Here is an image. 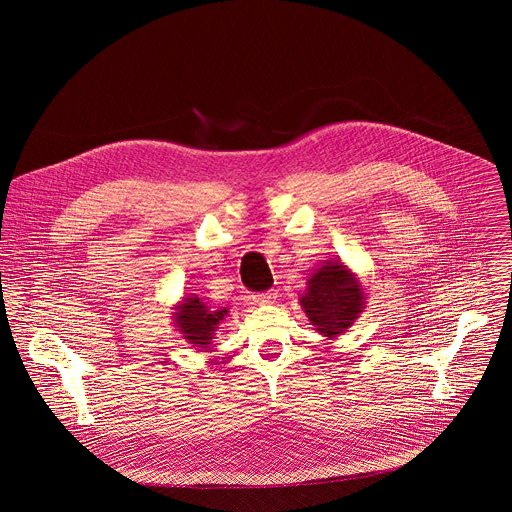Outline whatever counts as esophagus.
Listing matches in <instances>:
<instances>
[{"instance_id": "1", "label": "esophagus", "mask_w": 512, "mask_h": 512, "mask_svg": "<svg viewBox=\"0 0 512 512\" xmlns=\"http://www.w3.org/2000/svg\"><path fill=\"white\" fill-rule=\"evenodd\" d=\"M275 298H277V292L267 290V292H263V294H257V296H255V302H257V304H261V306H265V304L275 302Z\"/></svg>"}]
</instances>
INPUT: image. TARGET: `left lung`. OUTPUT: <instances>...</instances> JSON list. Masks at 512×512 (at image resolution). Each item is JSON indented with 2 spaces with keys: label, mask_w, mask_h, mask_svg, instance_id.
<instances>
[{
  "label": "left lung",
  "mask_w": 512,
  "mask_h": 512,
  "mask_svg": "<svg viewBox=\"0 0 512 512\" xmlns=\"http://www.w3.org/2000/svg\"><path fill=\"white\" fill-rule=\"evenodd\" d=\"M298 302L314 330L336 340L363 314L367 294L359 277L338 257L324 261L310 273Z\"/></svg>",
  "instance_id": "8db88e82"
}]
</instances>
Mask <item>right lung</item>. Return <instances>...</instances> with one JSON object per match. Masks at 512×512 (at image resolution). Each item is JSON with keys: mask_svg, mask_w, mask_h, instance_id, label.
Listing matches in <instances>:
<instances>
[{"mask_svg": "<svg viewBox=\"0 0 512 512\" xmlns=\"http://www.w3.org/2000/svg\"><path fill=\"white\" fill-rule=\"evenodd\" d=\"M172 310V324L176 326V332L196 351L208 349L228 316V308L214 310L198 294L192 292L184 294L182 300L172 306Z\"/></svg>", "mask_w": 512, "mask_h": 512, "instance_id": "right-lung-1", "label": "right lung"}]
</instances>
